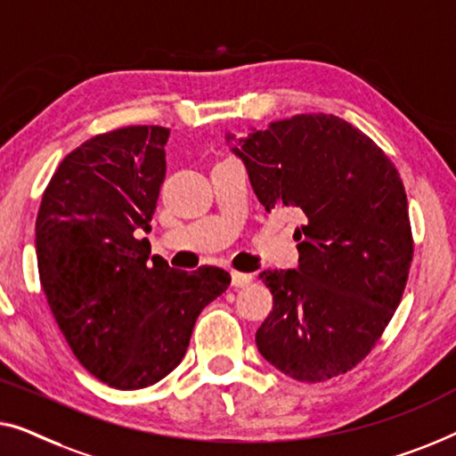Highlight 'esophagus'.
Returning <instances> with one entry per match:
<instances>
[{"label":"esophagus","instance_id":"obj_1","mask_svg":"<svg viewBox=\"0 0 456 456\" xmlns=\"http://www.w3.org/2000/svg\"><path fill=\"white\" fill-rule=\"evenodd\" d=\"M254 277L252 274H246V273H231V285L233 287H248L252 283Z\"/></svg>","mask_w":456,"mask_h":456}]
</instances>
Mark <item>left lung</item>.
<instances>
[{"mask_svg":"<svg viewBox=\"0 0 456 456\" xmlns=\"http://www.w3.org/2000/svg\"><path fill=\"white\" fill-rule=\"evenodd\" d=\"M266 213L295 210L299 265L260 274L273 312L260 355L299 382L354 370L387 329L413 258L407 194L390 159L347 121L312 113L225 134Z\"/></svg>","mask_w":456,"mask_h":456,"instance_id":"obj_1","label":"left lung"}]
</instances>
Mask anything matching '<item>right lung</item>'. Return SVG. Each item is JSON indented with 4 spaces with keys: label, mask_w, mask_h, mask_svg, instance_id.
<instances>
[{
    "label": "right lung",
    "mask_w": 456,
    "mask_h": 456,
    "mask_svg": "<svg viewBox=\"0 0 456 456\" xmlns=\"http://www.w3.org/2000/svg\"><path fill=\"white\" fill-rule=\"evenodd\" d=\"M169 130L130 126L86 140L57 167L37 216V262L51 312L78 362L109 387L146 388L177 368L196 318L227 291L216 266L177 271L149 231Z\"/></svg>",
    "instance_id": "right-lung-1"
}]
</instances>
